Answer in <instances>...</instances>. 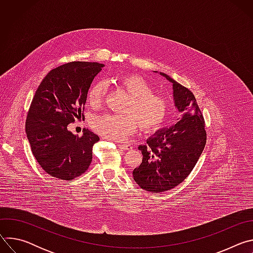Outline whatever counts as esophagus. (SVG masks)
Returning <instances> with one entry per match:
<instances>
[{"mask_svg":"<svg viewBox=\"0 0 253 253\" xmlns=\"http://www.w3.org/2000/svg\"><path fill=\"white\" fill-rule=\"evenodd\" d=\"M119 147L123 150H130L132 149V146L130 145V144H119Z\"/></svg>","mask_w":253,"mask_h":253,"instance_id":"obj_1","label":"esophagus"}]
</instances>
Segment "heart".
Instances as JSON below:
<instances>
[{
  "label": "heart",
  "mask_w": 253,
  "mask_h": 253,
  "mask_svg": "<svg viewBox=\"0 0 253 253\" xmlns=\"http://www.w3.org/2000/svg\"><path fill=\"white\" fill-rule=\"evenodd\" d=\"M115 83L130 95L125 108L127 114L97 116L92 122V127L97 133L110 140H122L133 134L139 126L147 133L162 127L171 111V101L168 97L153 93L152 85L137 74L123 75L117 78ZM105 93L106 86L103 82L94 84L87 94L89 105L99 106Z\"/></svg>",
  "instance_id": "b5f03b06"
}]
</instances>
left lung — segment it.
<instances>
[{
	"mask_svg": "<svg viewBox=\"0 0 253 253\" xmlns=\"http://www.w3.org/2000/svg\"><path fill=\"white\" fill-rule=\"evenodd\" d=\"M173 86V100L181 120L158 130L140 145L142 163L133 170L135 182L144 190L160 193L182 183L197 163L206 144L204 118L193 93L168 75Z\"/></svg>",
	"mask_w": 253,
	"mask_h": 253,
	"instance_id": "1",
	"label": "left lung"
}]
</instances>
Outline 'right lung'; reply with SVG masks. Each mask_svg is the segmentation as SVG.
Returning <instances> with one entry per match:
<instances>
[{"label": "right lung", "mask_w": 253, "mask_h": 253, "mask_svg": "<svg viewBox=\"0 0 253 253\" xmlns=\"http://www.w3.org/2000/svg\"><path fill=\"white\" fill-rule=\"evenodd\" d=\"M104 64L70 62L51 70L32 100L26 120L31 149L40 166L62 180L82 175L92 162L98 135L84 129L81 137L67 126L84 117L88 90Z\"/></svg>", "instance_id": "right-lung-1"}]
</instances>
